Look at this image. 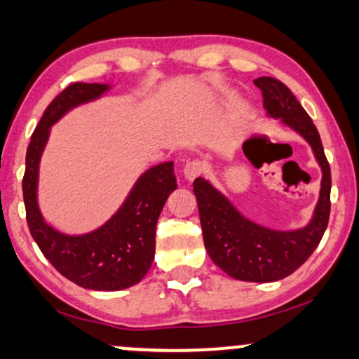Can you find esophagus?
I'll return each mask as SVG.
<instances>
[{
    "instance_id": "obj_1",
    "label": "esophagus",
    "mask_w": 359,
    "mask_h": 359,
    "mask_svg": "<svg viewBox=\"0 0 359 359\" xmlns=\"http://www.w3.org/2000/svg\"><path fill=\"white\" fill-rule=\"evenodd\" d=\"M202 172H203V164L201 161H189L187 164L184 165L182 174L187 180H194V179H197Z\"/></svg>"
}]
</instances>
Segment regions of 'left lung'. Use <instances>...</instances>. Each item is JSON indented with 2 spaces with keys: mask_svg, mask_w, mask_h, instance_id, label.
Masks as SVG:
<instances>
[{
  "mask_svg": "<svg viewBox=\"0 0 359 359\" xmlns=\"http://www.w3.org/2000/svg\"><path fill=\"white\" fill-rule=\"evenodd\" d=\"M262 90L266 114L280 119L311 146L321 167L320 198L310 224L297 230H273L242 215L233 203L203 177L194 180L203 243L208 257L232 278L242 281H276L292 275L318 247L330 219L331 172L321 139L311 117L293 93L278 79L263 76L253 81Z\"/></svg>",
  "mask_w": 359,
  "mask_h": 359,
  "instance_id": "1",
  "label": "left lung"
}]
</instances>
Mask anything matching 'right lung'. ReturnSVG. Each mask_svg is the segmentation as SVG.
I'll return each mask as SVG.
<instances>
[{
	"mask_svg": "<svg viewBox=\"0 0 359 359\" xmlns=\"http://www.w3.org/2000/svg\"><path fill=\"white\" fill-rule=\"evenodd\" d=\"M109 89V84L74 83L54 97L31 135L22 177L26 220L39 250L72 283L99 292L129 288L147 275L156 253L158 215L167 197L177 189L174 162H162L139 177L119 210L93 232L67 235L43 219L38 205V175L51 126L71 109L96 101Z\"/></svg>",
	"mask_w": 359,
	"mask_h": 359,
	"instance_id": "1",
	"label": "right lung"
}]
</instances>
